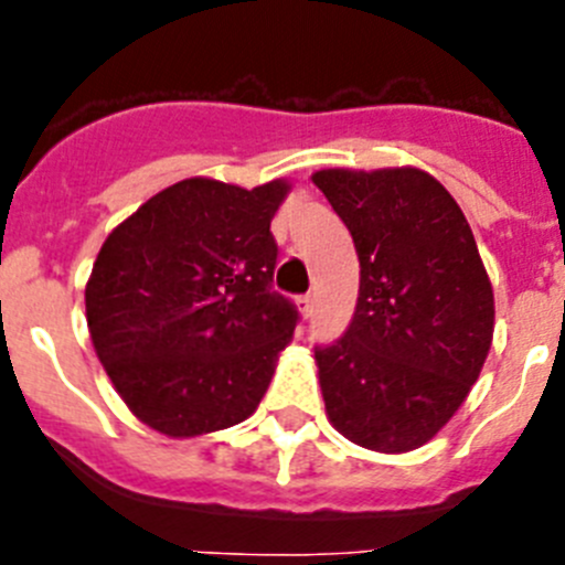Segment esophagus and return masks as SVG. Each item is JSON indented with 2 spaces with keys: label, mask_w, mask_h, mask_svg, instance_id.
<instances>
[{
  "label": "esophagus",
  "mask_w": 565,
  "mask_h": 565,
  "mask_svg": "<svg viewBox=\"0 0 565 565\" xmlns=\"http://www.w3.org/2000/svg\"><path fill=\"white\" fill-rule=\"evenodd\" d=\"M297 306H299V313H302V317H311L313 313V294H302V297L297 299Z\"/></svg>",
  "instance_id": "1"
}]
</instances>
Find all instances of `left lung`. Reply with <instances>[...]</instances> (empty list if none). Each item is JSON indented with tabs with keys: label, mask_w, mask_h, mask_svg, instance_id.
I'll list each match as a JSON object with an SVG mask.
<instances>
[{
	"label": "left lung",
	"mask_w": 565,
	"mask_h": 565,
	"mask_svg": "<svg viewBox=\"0 0 565 565\" xmlns=\"http://www.w3.org/2000/svg\"><path fill=\"white\" fill-rule=\"evenodd\" d=\"M359 254L351 326L313 348L331 424L359 447L407 452L456 416L495 328V297L452 194L422 169L313 174Z\"/></svg>",
	"instance_id": "1"
}]
</instances>
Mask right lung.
Masks as SVG:
<instances>
[{
	"instance_id": "add662e5",
	"label": "right lung",
	"mask_w": 565,
	"mask_h": 565,
	"mask_svg": "<svg viewBox=\"0 0 565 565\" xmlns=\"http://www.w3.org/2000/svg\"><path fill=\"white\" fill-rule=\"evenodd\" d=\"M288 189L189 178L104 239L84 291L89 337L118 396L152 430H226L266 396L299 319L271 288V217Z\"/></svg>"
}]
</instances>
